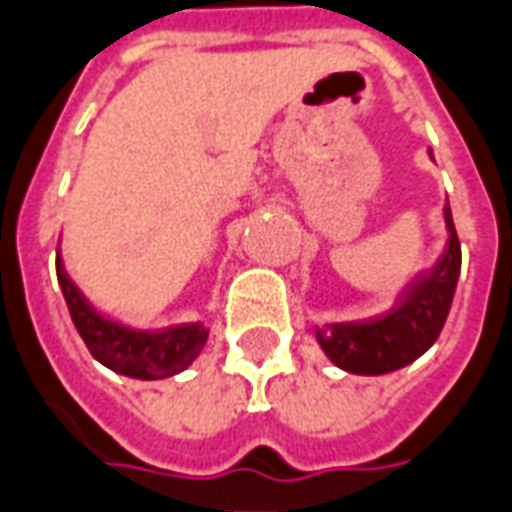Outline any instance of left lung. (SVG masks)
Wrapping results in <instances>:
<instances>
[{
	"instance_id": "obj_1",
	"label": "left lung",
	"mask_w": 512,
	"mask_h": 512,
	"mask_svg": "<svg viewBox=\"0 0 512 512\" xmlns=\"http://www.w3.org/2000/svg\"><path fill=\"white\" fill-rule=\"evenodd\" d=\"M444 223L449 239L441 259L402 289L391 311L366 322L314 328L320 347L339 369L353 375H386L408 366L433 347L447 322L460 275V242L449 204L444 209Z\"/></svg>"
}]
</instances>
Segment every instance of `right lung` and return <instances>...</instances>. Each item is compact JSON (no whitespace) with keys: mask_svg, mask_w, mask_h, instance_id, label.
I'll use <instances>...</instances> for the list:
<instances>
[{"mask_svg":"<svg viewBox=\"0 0 512 512\" xmlns=\"http://www.w3.org/2000/svg\"><path fill=\"white\" fill-rule=\"evenodd\" d=\"M57 281L71 311L76 331L88 344L90 355L118 375L137 380H162L179 375L204 350L209 331L201 322L176 325L168 331H132L121 322L107 320L90 306L79 286L68 278L57 250Z\"/></svg>","mask_w":512,"mask_h":512,"instance_id":"obj_1","label":"right lung"}]
</instances>
